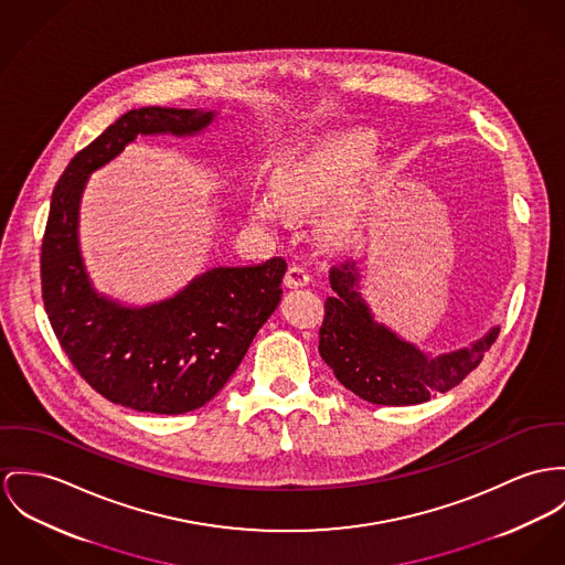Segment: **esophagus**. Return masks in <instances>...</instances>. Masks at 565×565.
Returning <instances> with one entry per match:
<instances>
[{
    "instance_id": "34e87169",
    "label": "esophagus",
    "mask_w": 565,
    "mask_h": 565,
    "mask_svg": "<svg viewBox=\"0 0 565 565\" xmlns=\"http://www.w3.org/2000/svg\"><path fill=\"white\" fill-rule=\"evenodd\" d=\"M309 279H311V275L303 264H292L286 273V286H290V288H303L309 284Z\"/></svg>"
}]
</instances>
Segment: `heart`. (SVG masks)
Segmentation results:
<instances>
[{
    "label": "heart",
    "instance_id": "b5f03b06",
    "mask_svg": "<svg viewBox=\"0 0 565 565\" xmlns=\"http://www.w3.org/2000/svg\"><path fill=\"white\" fill-rule=\"evenodd\" d=\"M376 141L365 130H350L290 154L275 178V193L254 200L262 223L322 211L318 230L327 241H352L367 215V193L354 180L372 163Z\"/></svg>",
    "mask_w": 565,
    "mask_h": 565
}]
</instances>
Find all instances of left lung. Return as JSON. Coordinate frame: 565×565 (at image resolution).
<instances>
[{"instance_id": "1", "label": "left lung", "mask_w": 565, "mask_h": 565, "mask_svg": "<svg viewBox=\"0 0 565 565\" xmlns=\"http://www.w3.org/2000/svg\"><path fill=\"white\" fill-rule=\"evenodd\" d=\"M329 281L335 295L324 301L318 352L347 390L372 404H422L456 387L499 338V327H492L469 348L430 356L374 320L359 292L354 262L333 266Z\"/></svg>"}]
</instances>
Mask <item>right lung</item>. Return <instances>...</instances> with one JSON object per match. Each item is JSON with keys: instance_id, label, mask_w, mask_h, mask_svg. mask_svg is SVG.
I'll return each instance as SVG.
<instances>
[{"instance_id": "1", "label": "right lung", "mask_w": 565, "mask_h": 565, "mask_svg": "<svg viewBox=\"0 0 565 565\" xmlns=\"http://www.w3.org/2000/svg\"><path fill=\"white\" fill-rule=\"evenodd\" d=\"M213 120L200 109H130L73 157L51 195L41 281L53 333L92 390L139 413L182 415L211 402L281 301L284 258L211 268L143 307L98 295L87 277L77 232L87 175L137 135L184 137Z\"/></svg>"}]
</instances>
